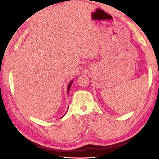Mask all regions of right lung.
<instances>
[{"instance_id":"add662e5","label":"right lung","mask_w":159,"mask_h":159,"mask_svg":"<svg viewBox=\"0 0 159 159\" xmlns=\"http://www.w3.org/2000/svg\"><path fill=\"white\" fill-rule=\"evenodd\" d=\"M72 82H73V81H72H72H71L70 82L69 84L68 85V88H67V91H68V93H69L70 89V87H71V85H72ZM62 117H63V116H62ZM62 117H61V118H62Z\"/></svg>"}]
</instances>
